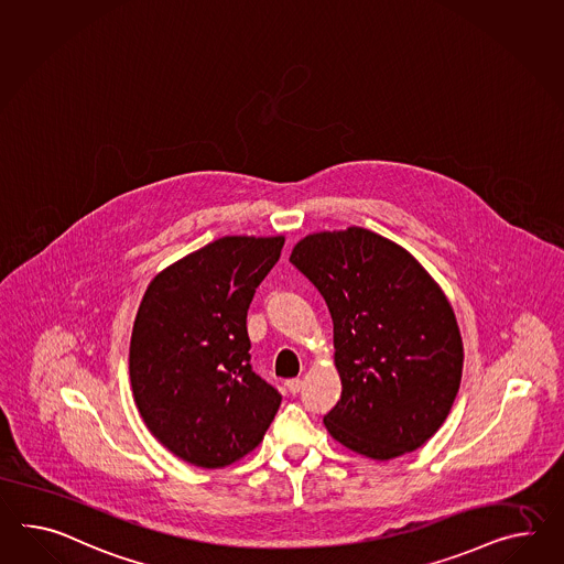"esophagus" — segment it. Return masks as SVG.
<instances>
[{
  "label": "esophagus",
  "mask_w": 564,
  "mask_h": 564,
  "mask_svg": "<svg viewBox=\"0 0 564 564\" xmlns=\"http://www.w3.org/2000/svg\"><path fill=\"white\" fill-rule=\"evenodd\" d=\"M286 389H289L290 394H299L303 389V380L301 378H290V380H286Z\"/></svg>",
  "instance_id": "obj_1"
}]
</instances>
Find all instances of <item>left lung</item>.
Returning <instances> with one entry per match:
<instances>
[{
    "mask_svg": "<svg viewBox=\"0 0 564 564\" xmlns=\"http://www.w3.org/2000/svg\"><path fill=\"white\" fill-rule=\"evenodd\" d=\"M290 261L332 313L341 399L323 417L327 432L372 460L421 448L463 378V337L444 290L406 249L361 227L306 235Z\"/></svg>",
    "mask_w": 564,
    "mask_h": 564,
    "instance_id": "left-lung-1",
    "label": "left lung"
}]
</instances>
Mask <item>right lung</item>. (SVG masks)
Returning <instances> with one entry per match:
<instances>
[{
    "mask_svg": "<svg viewBox=\"0 0 564 564\" xmlns=\"http://www.w3.org/2000/svg\"><path fill=\"white\" fill-rule=\"evenodd\" d=\"M284 237H223L151 280L129 372L149 432L184 463L223 468L260 446L282 403L253 372L247 308Z\"/></svg>",
    "mask_w": 564,
    "mask_h": 564,
    "instance_id": "obj_1",
    "label": "right lung"
}]
</instances>
